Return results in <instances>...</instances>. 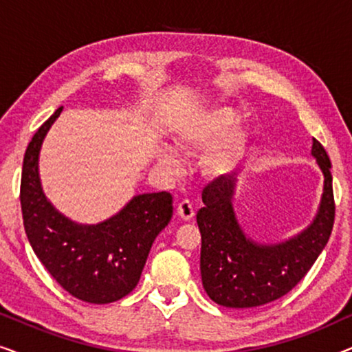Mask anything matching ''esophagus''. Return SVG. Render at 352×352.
Segmentation results:
<instances>
[{"label":"esophagus","instance_id":"1","mask_svg":"<svg viewBox=\"0 0 352 352\" xmlns=\"http://www.w3.org/2000/svg\"><path fill=\"white\" fill-rule=\"evenodd\" d=\"M177 214H179L184 221H190L192 218H194L195 208H194V205H192V201L190 200L179 201V204H177Z\"/></svg>","mask_w":352,"mask_h":352}]
</instances>
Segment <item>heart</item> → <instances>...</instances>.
Returning <instances> with one entry per match:
<instances>
[{
  "label": "heart",
  "mask_w": 352,
  "mask_h": 352,
  "mask_svg": "<svg viewBox=\"0 0 352 352\" xmlns=\"http://www.w3.org/2000/svg\"><path fill=\"white\" fill-rule=\"evenodd\" d=\"M239 118L237 110L228 105L199 110L176 124L173 144L182 155H195L206 148L204 171L211 177L223 176L232 170L247 146V133L237 124ZM157 162L168 175L181 173V160L171 147H158Z\"/></svg>",
  "instance_id": "heart-1"
}]
</instances>
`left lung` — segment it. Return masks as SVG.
Wrapping results in <instances>:
<instances>
[{
    "mask_svg": "<svg viewBox=\"0 0 352 352\" xmlns=\"http://www.w3.org/2000/svg\"><path fill=\"white\" fill-rule=\"evenodd\" d=\"M311 155L324 175V192L316 218L295 237L259 243L240 228L232 206L237 176H219L201 192L197 213L201 234V283L211 300L224 307L247 309L287 295L319 258L335 221L331 163L325 148L312 139Z\"/></svg>",
    "mask_w": 352,
    "mask_h": 352,
    "instance_id": "8db88e82",
    "label": "left lung"
}]
</instances>
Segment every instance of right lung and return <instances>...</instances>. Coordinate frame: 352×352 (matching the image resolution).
<instances>
[{"mask_svg":"<svg viewBox=\"0 0 352 352\" xmlns=\"http://www.w3.org/2000/svg\"><path fill=\"white\" fill-rule=\"evenodd\" d=\"M60 112L62 107L41 124L23 157V228L38 259L65 292L107 305L138 285L153 240L171 221L173 197L170 192L139 194L99 224H80L62 214L46 199L38 173L41 144Z\"/></svg>","mask_w":352,"mask_h":352,"instance_id":"right-lung-1","label":"right lung"}]
</instances>
